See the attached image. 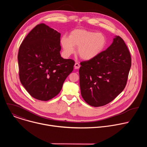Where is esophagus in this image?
I'll list each match as a JSON object with an SVG mask.
<instances>
[{"mask_svg": "<svg viewBox=\"0 0 147 147\" xmlns=\"http://www.w3.org/2000/svg\"><path fill=\"white\" fill-rule=\"evenodd\" d=\"M80 67V64L78 63H76L75 65H74V68H75L76 69H78Z\"/></svg>", "mask_w": 147, "mask_h": 147, "instance_id": "obj_1", "label": "esophagus"}]
</instances>
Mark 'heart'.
I'll list each match as a JSON object with an SVG mask.
<instances>
[{"instance_id": "obj_1", "label": "heart", "mask_w": 147, "mask_h": 147, "mask_svg": "<svg viewBox=\"0 0 147 147\" xmlns=\"http://www.w3.org/2000/svg\"><path fill=\"white\" fill-rule=\"evenodd\" d=\"M60 43L66 56L73 53L75 47H78L79 56L88 60L96 57L103 51L107 44V39L102 33L77 29L71 31L69 37L62 36Z\"/></svg>"}]
</instances>
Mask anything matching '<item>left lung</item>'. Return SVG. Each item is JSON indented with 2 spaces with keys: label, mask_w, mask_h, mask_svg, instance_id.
<instances>
[{
  "label": "left lung",
  "mask_w": 147,
  "mask_h": 147,
  "mask_svg": "<svg viewBox=\"0 0 147 147\" xmlns=\"http://www.w3.org/2000/svg\"><path fill=\"white\" fill-rule=\"evenodd\" d=\"M80 65L81 96L90 105L99 107L112 101L124 89L131 58L123 39L116 36L107 50Z\"/></svg>",
  "instance_id": "obj_1"
}]
</instances>
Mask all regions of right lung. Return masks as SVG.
Segmentation results:
<instances>
[{
  "mask_svg": "<svg viewBox=\"0 0 147 147\" xmlns=\"http://www.w3.org/2000/svg\"><path fill=\"white\" fill-rule=\"evenodd\" d=\"M60 34L44 23L36 26L21 44L18 62L21 83L33 98L47 101L61 91L75 62L60 54Z\"/></svg>",
  "mask_w": 147,
  "mask_h": 147,
  "instance_id": "right-lung-1",
  "label": "right lung"
}]
</instances>
